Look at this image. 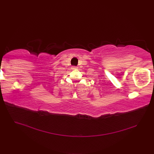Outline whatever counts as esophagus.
Returning <instances> with one entry per match:
<instances>
[{
    "mask_svg": "<svg viewBox=\"0 0 154 154\" xmlns=\"http://www.w3.org/2000/svg\"><path fill=\"white\" fill-rule=\"evenodd\" d=\"M77 67H72V69H73V70H76V69H77Z\"/></svg>",
    "mask_w": 154,
    "mask_h": 154,
    "instance_id": "1",
    "label": "esophagus"
}]
</instances>
